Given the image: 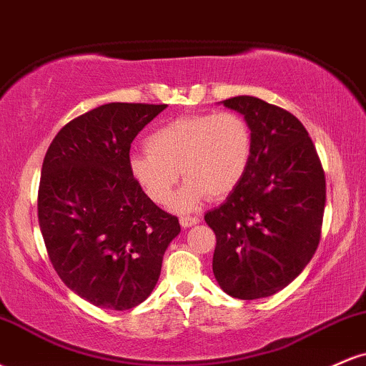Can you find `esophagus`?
Instances as JSON below:
<instances>
[{"instance_id": "esophagus-1", "label": "esophagus", "mask_w": 366, "mask_h": 366, "mask_svg": "<svg viewBox=\"0 0 366 366\" xmlns=\"http://www.w3.org/2000/svg\"><path fill=\"white\" fill-rule=\"evenodd\" d=\"M199 224V218L197 217H180V225L184 227V229H187V227H192Z\"/></svg>"}]
</instances>
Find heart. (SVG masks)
<instances>
[{
  "label": "heart",
  "mask_w": 366,
  "mask_h": 366,
  "mask_svg": "<svg viewBox=\"0 0 366 366\" xmlns=\"http://www.w3.org/2000/svg\"><path fill=\"white\" fill-rule=\"evenodd\" d=\"M146 149L130 154L132 179L153 203L167 204L182 174L186 184L172 207L191 212L208 196L225 197L242 182L253 154V134L236 112L197 113L153 130Z\"/></svg>",
  "instance_id": "1"
}]
</instances>
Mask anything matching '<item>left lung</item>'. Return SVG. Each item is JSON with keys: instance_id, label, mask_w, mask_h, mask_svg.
Here are the masks:
<instances>
[{"instance_id": "8db88e82", "label": "left lung", "mask_w": 366, "mask_h": 366, "mask_svg": "<svg viewBox=\"0 0 366 366\" xmlns=\"http://www.w3.org/2000/svg\"><path fill=\"white\" fill-rule=\"evenodd\" d=\"M253 134L249 169L204 220L217 236L213 274L237 300L282 291L320 241L325 175L313 141L292 113L254 96L225 99Z\"/></svg>"}]
</instances>
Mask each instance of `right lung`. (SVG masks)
Listing matches in <instances>:
<instances>
[{
    "instance_id": "add662e5",
    "label": "right lung",
    "mask_w": 366,
    "mask_h": 366,
    "mask_svg": "<svg viewBox=\"0 0 366 366\" xmlns=\"http://www.w3.org/2000/svg\"><path fill=\"white\" fill-rule=\"evenodd\" d=\"M165 108L103 104L69 122L44 157L37 217L49 259L66 287L99 308L141 305L180 232L129 170L130 142Z\"/></svg>"
}]
</instances>
